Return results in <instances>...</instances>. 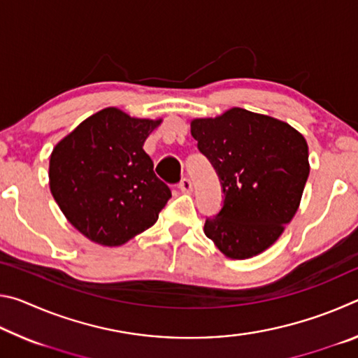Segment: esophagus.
<instances>
[{
  "label": "esophagus",
  "instance_id": "1",
  "mask_svg": "<svg viewBox=\"0 0 358 358\" xmlns=\"http://www.w3.org/2000/svg\"><path fill=\"white\" fill-rule=\"evenodd\" d=\"M178 187L183 192H191L192 191V183L189 178H181V181L178 183Z\"/></svg>",
  "mask_w": 358,
  "mask_h": 358
}]
</instances>
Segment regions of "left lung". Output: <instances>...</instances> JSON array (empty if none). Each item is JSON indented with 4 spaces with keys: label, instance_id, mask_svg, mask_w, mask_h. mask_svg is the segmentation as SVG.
I'll return each mask as SVG.
<instances>
[{
    "label": "left lung",
    "instance_id": "obj_1",
    "mask_svg": "<svg viewBox=\"0 0 358 358\" xmlns=\"http://www.w3.org/2000/svg\"><path fill=\"white\" fill-rule=\"evenodd\" d=\"M197 148L220 177L224 202L203 232L229 259H250L280 238L301 201L308 143L281 120L234 107L191 121Z\"/></svg>",
    "mask_w": 358,
    "mask_h": 358
}]
</instances>
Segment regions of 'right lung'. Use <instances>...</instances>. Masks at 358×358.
Segmentation results:
<instances>
[{"instance_id": "add662e5", "label": "right lung", "mask_w": 358, "mask_h": 358, "mask_svg": "<svg viewBox=\"0 0 358 358\" xmlns=\"http://www.w3.org/2000/svg\"><path fill=\"white\" fill-rule=\"evenodd\" d=\"M161 123L107 107L55 145L52 196L88 240L121 246L157 221L172 192L156 177L143 143Z\"/></svg>"}]
</instances>
